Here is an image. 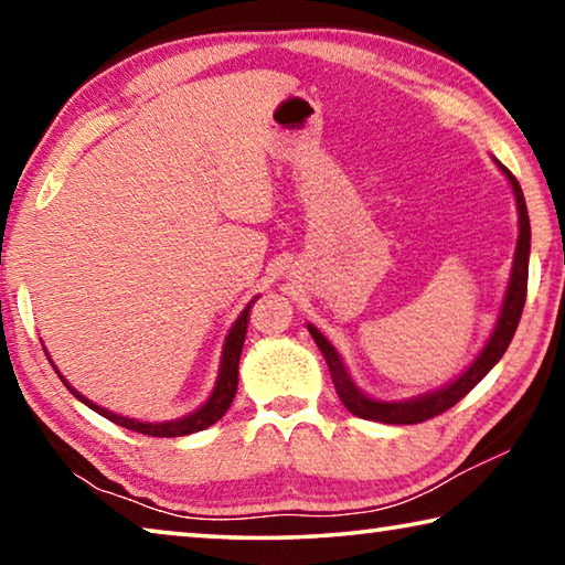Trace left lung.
I'll return each mask as SVG.
<instances>
[{
	"label": "left lung",
	"mask_w": 565,
	"mask_h": 565,
	"mask_svg": "<svg viewBox=\"0 0 565 565\" xmlns=\"http://www.w3.org/2000/svg\"><path fill=\"white\" fill-rule=\"evenodd\" d=\"M495 167L503 171V177L509 179L515 196V209H519V242H515V254H513V266H511V279L505 286V296L499 311V319H495V327L491 331L489 341L483 343V349L478 351V356L468 363V366L458 374L454 381H448L441 388L426 391V394L401 398V401H384L374 398L353 384L349 374L347 363H343L341 353L337 347L323 337V333L313 327V323H306V329L317 341L319 351L327 359V366L331 371L333 388L341 398V404L347 406L353 416L366 418V420H379V424H391V426H406V424H420V420L434 418L444 414L446 408L458 404L468 391H471L478 381H481L489 371L501 361V356L509 349L515 329H519L523 303H525V286H529V256H531V222H529V209H525V199L521 184L515 177L505 169L499 159L493 157Z\"/></svg>",
	"instance_id": "8db88e82"
}]
</instances>
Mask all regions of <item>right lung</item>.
I'll return each mask as SVG.
<instances>
[{"label":"right lung","mask_w":565,"mask_h":565,"mask_svg":"<svg viewBox=\"0 0 565 565\" xmlns=\"http://www.w3.org/2000/svg\"><path fill=\"white\" fill-rule=\"evenodd\" d=\"M259 299V296H254L252 301L246 303V309L238 313V319L234 321V327L228 329L226 339H224V349H222V361H218V376H216V384L212 388V394L204 401L202 406L196 411H191V414L181 416V418H171V420H139V418H129V416H121V414H114V411L97 406L94 401H89L84 394H79L70 381H66L60 369L54 366L56 374L64 381V386L72 391V394L82 401L84 406H89L92 411H97L99 416L114 420L117 426L129 428V431H137V434H147V436H157V438H174V436H189V434H196V431H204V428L214 426L218 418H222L228 406H232V401L236 396V386H238V359H242V349H244V339H246V327H248V311H252L254 301ZM46 351V349H44ZM50 356V353H46ZM52 361V359H50Z\"/></svg>","instance_id":"right-lung-1"}]
</instances>
